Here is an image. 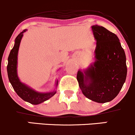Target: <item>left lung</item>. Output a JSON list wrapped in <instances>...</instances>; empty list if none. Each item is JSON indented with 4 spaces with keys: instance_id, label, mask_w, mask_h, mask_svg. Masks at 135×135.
Returning <instances> with one entry per match:
<instances>
[{
    "instance_id": "8db88e82",
    "label": "left lung",
    "mask_w": 135,
    "mask_h": 135,
    "mask_svg": "<svg viewBox=\"0 0 135 135\" xmlns=\"http://www.w3.org/2000/svg\"><path fill=\"white\" fill-rule=\"evenodd\" d=\"M97 40L95 61L77 74L83 94L99 103L112 100L122 89L127 75L126 57L119 39L115 34L103 26L91 27Z\"/></svg>"
}]
</instances>
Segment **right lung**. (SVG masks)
<instances>
[{
  "mask_svg": "<svg viewBox=\"0 0 135 135\" xmlns=\"http://www.w3.org/2000/svg\"><path fill=\"white\" fill-rule=\"evenodd\" d=\"M26 29L23 30L15 38L14 47L11 49L8 57V63L7 66V75L13 89L20 98L32 104H38L52 97L56 94V91L44 94L37 92L29 87L27 86L26 84L22 83L18 78L17 72L18 51L20 41L23 36V33L26 32ZM56 85H57V81Z\"/></svg>",
  "mask_w": 135,
  "mask_h": 135,
  "instance_id": "1",
  "label": "right lung"
}]
</instances>
